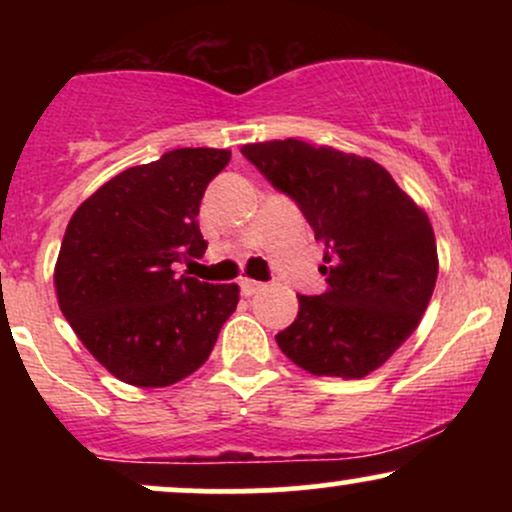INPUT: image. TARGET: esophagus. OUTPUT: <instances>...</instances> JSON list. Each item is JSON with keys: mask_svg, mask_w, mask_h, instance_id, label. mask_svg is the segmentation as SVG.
Instances as JSON below:
<instances>
[{"mask_svg": "<svg viewBox=\"0 0 512 512\" xmlns=\"http://www.w3.org/2000/svg\"><path fill=\"white\" fill-rule=\"evenodd\" d=\"M264 289L262 281H255V279H240V293L243 296H255V293H260Z\"/></svg>", "mask_w": 512, "mask_h": 512, "instance_id": "1", "label": "esophagus"}]
</instances>
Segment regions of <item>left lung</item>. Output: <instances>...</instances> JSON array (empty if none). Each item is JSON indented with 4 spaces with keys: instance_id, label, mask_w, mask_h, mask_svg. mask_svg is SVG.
<instances>
[{
    "instance_id": "8db88e82",
    "label": "left lung",
    "mask_w": 512,
    "mask_h": 512,
    "mask_svg": "<svg viewBox=\"0 0 512 512\" xmlns=\"http://www.w3.org/2000/svg\"><path fill=\"white\" fill-rule=\"evenodd\" d=\"M243 156L289 195L325 243L327 291L298 296L276 344L313 375L363 378L419 327L438 279L426 211L380 163L301 139L245 144Z\"/></svg>"
}]
</instances>
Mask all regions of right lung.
Returning a JSON list of instances; mask_svg holds the SVG:
<instances>
[{
    "instance_id": "obj_1",
    "label": "right lung",
    "mask_w": 512,
    "mask_h": 512,
    "mask_svg": "<svg viewBox=\"0 0 512 512\" xmlns=\"http://www.w3.org/2000/svg\"><path fill=\"white\" fill-rule=\"evenodd\" d=\"M228 161V149H173L122 170L64 231L55 264L60 310L122 383L166 387L195 373L236 310V284L175 272L207 250L199 204Z\"/></svg>"
}]
</instances>
